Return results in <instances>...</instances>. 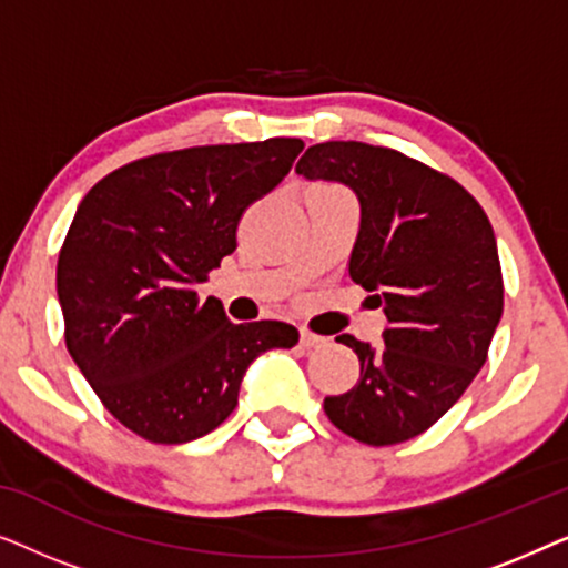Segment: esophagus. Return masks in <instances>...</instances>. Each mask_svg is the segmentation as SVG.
I'll list each match as a JSON object with an SVG mask.
<instances>
[{"mask_svg": "<svg viewBox=\"0 0 568 568\" xmlns=\"http://www.w3.org/2000/svg\"><path fill=\"white\" fill-rule=\"evenodd\" d=\"M300 344L305 348H323L325 344H328V338L323 336H315V333H310L307 328L300 331Z\"/></svg>", "mask_w": 568, "mask_h": 568, "instance_id": "esophagus-1", "label": "esophagus"}]
</instances>
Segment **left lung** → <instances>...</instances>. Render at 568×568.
I'll list each match as a JSON object with an SVG mask.
<instances>
[{
  "mask_svg": "<svg viewBox=\"0 0 568 568\" xmlns=\"http://www.w3.org/2000/svg\"><path fill=\"white\" fill-rule=\"evenodd\" d=\"M294 170L356 193L362 216L348 276L375 292L387 317L385 346L336 338L359 356V383L325 398V414L364 445L414 439L468 390L501 321L491 222L453 178L385 146L323 142Z\"/></svg>",
  "mask_w": 568,
  "mask_h": 568,
  "instance_id": "left-lung-1",
  "label": "left lung"
}]
</instances>
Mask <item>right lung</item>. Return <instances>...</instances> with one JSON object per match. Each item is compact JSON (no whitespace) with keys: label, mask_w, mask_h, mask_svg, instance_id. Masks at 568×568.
Instances as JSON below:
<instances>
[{"label":"right lung","mask_w":568,"mask_h":568,"mask_svg":"<svg viewBox=\"0 0 568 568\" xmlns=\"http://www.w3.org/2000/svg\"><path fill=\"white\" fill-rule=\"evenodd\" d=\"M302 139L214 144L129 162L77 206L57 266L67 348L103 406L139 437L183 445L237 406L253 359L294 325L232 323L196 284L237 247L240 216L274 191Z\"/></svg>","instance_id":"1"}]
</instances>
